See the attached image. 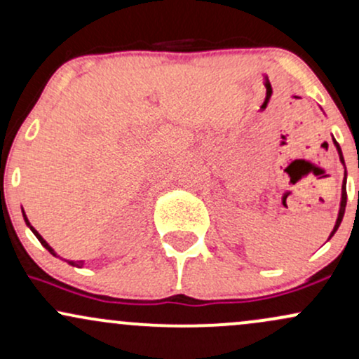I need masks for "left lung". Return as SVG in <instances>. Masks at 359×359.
I'll use <instances>...</instances> for the list:
<instances>
[{
	"mask_svg": "<svg viewBox=\"0 0 359 359\" xmlns=\"http://www.w3.org/2000/svg\"><path fill=\"white\" fill-rule=\"evenodd\" d=\"M334 145H336V148H337V151H339V158H341V162L344 163V158H343V151H341V148H339V143H337L336 140H334ZM346 199H348V194H346V174H344V182H343V199H341V209H339V216H337L336 226H334V229H332L331 236H329V238H332V234H334V233L337 231V228H339L341 221H343V216H344V209H346Z\"/></svg>",
	"mask_w": 359,
	"mask_h": 359,
	"instance_id": "1",
	"label": "left lung"
}]
</instances>
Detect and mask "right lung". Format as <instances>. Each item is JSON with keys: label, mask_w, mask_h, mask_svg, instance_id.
Returning <instances> with one entry per match:
<instances>
[{"label": "right lung", "mask_w": 359, "mask_h": 359, "mask_svg": "<svg viewBox=\"0 0 359 359\" xmlns=\"http://www.w3.org/2000/svg\"><path fill=\"white\" fill-rule=\"evenodd\" d=\"M23 216H25V214H23ZM25 221H27V224H28V226H30V222H28V219H27V217H25ZM30 229H32V231H34V234H35V236H36V238H39V241H40V243H42V245L45 246V248H47L48 251H50V253H52V255H55V253H53V250L50 248V246H48V245H47V241H45V240H43V238H42V236H40V234H39V233H36L34 228H32V226H30ZM67 263H71V265H72V266H82V262H69V259H67Z\"/></svg>", "instance_id": "right-lung-1"}]
</instances>
